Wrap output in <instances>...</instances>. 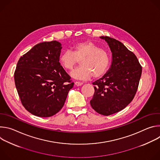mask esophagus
<instances>
[{
	"instance_id": "1",
	"label": "esophagus",
	"mask_w": 160,
	"mask_h": 160,
	"mask_svg": "<svg viewBox=\"0 0 160 160\" xmlns=\"http://www.w3.org/2000/svg\"><path fill=\"white\" fill-rule=\"evenodd\" d=\"M82 84H83L82 83L79 82H75V85L76 86H80V85H82Z\"/></svg>"
}]
</instances>
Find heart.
<instances>
[{"mask_svg": "<svg viewBox=\"0 0 160 160\" xmlns=\"http://www.w3.org/2000/svg\"><path fill=\"white\" fill-rule=\"evenodd\" d=\"M78 60H81V66L73 70L71 76L80 80L88 79L92 75L96 78L101 77L109 64L108 53L91 41L75 44L72 48V52L66 50L59 57L60 63L67 70H72Z\"/></svg>", "mask_w": 160, "mask_h": 160, "instance_id": "heart-1", "label": "heart"}]
</instances>
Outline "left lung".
I'll use <instances>...</instances> for the list:
<instances>
[{
    "instance_id": "obj_1",
    "label": "left lung",
    "mask_w": 160,
    "mask_h": 160,
    "mask_svg": "<svg viewBox=\"0 0 160 160\" xmlns=\"http://www.w3.org/2000/svg\"><path fill=\"white\" fill-rule=\"evenodd\" d=\"M108 44L112 62L108 72L93 82L94 94L90 101L98 113L109 116L124 109L133 100L142 74V66L136 56L120 41L100 37Z\"/></svg>"
}]
</instances>
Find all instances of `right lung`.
Instances as JSON below:
<instances>
[{
  "instance_id": "right-lung-1",
  "label": "right lung",
  "mask_w": 160,
  "mask_h": 160,
  "mask_svg": "<svg viewBox=\"0 0 160 160\" xmlns=\"http://www.w3.org/2000/svg\"><path fill=\"white\" fill-rule=\"evenodd\" d=\"M61 43L56 40L35 45L21 56L14 72L21 103L32 115L49 117L63 107L74 83L59 62Z\"/></svg>"
}]
</instances>
